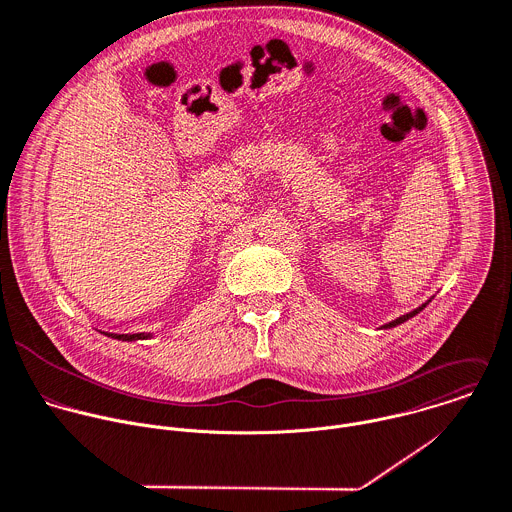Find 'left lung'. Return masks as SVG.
I'll return each instance as SVG.
<instances>
[{
  "label": "left lung",
  "instance_id": "1",
  "mask_svg": "<svg viewBox=\"0 0 512 512\" xmlns=\"http://www.w3.org/2000/svg\"><path fill=\"white\" fill-rule=\"evenodd\" d=\"M431 299H433V297H431ZM431 299H429V301H425V303H423V305H419V307H417V309H413V311H409V313H405V315H401V317H397V319H393V321H391V323H385V325H383V327H381V329H391V327H397V325H401V323H405V321H409V319H411V317H415V315H417V313H421V311H423V309H425V307H427V305H429V303H431Z\"/></svg>",
  "mask_w": 512,
  "mask_h": 512
}]
</instances>
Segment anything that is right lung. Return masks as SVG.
<instances>
[{"label": "right lung", "instance_id": "add662e5", "mask_svg": "<svg viewBox=\"0 0 512 512\" xmlns=\"http://www.w3.org/2000/svg\"><path fill=\"white\" fill-rule=\"evenodd\" d=\"M111 339H117V341H143V339H151L153 335L151 333H133V335H119V333H103Z\"/></svg>", "mask_w": 512, "mask_h": 512}]
</instances>
